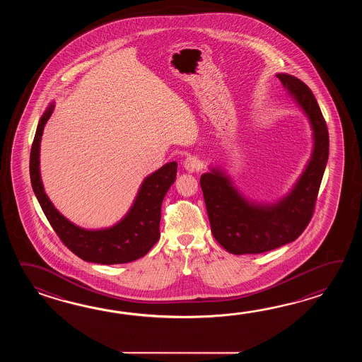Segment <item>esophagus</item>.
<instances>
[{
	"mask_svg": "<svg viewBox=\"0 0 362 362\" xmlns=\"http://www.w3.org/2000/svg\"><path fill=\"white\" fill-rule=\"evenodd\" d=\"M184 168L187 172H198L202 168V162H200L199 158L197 156H187L184 160Z\"/></svg>",
	"mask_w": 362,
	"mask_h": 362,
	"instance_id": "esophagus-1",
	"label": "esophagus"
}]
</instances>
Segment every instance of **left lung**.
I'll return each mask as SVG.
<instances>
[{"instance_id": "8db88e82", "label": "left lung", "mask_w": 362, "mask_h": 362, "mask_svg": "<svg viewBox=\"0 0 362 362\" xmlns=\"http://www.w3.org/2000/svg\"><path fill=\"white\" fill-rule=\"evenodd\" d=\"M287 94L307 116L312 154L300 176L276 202L247 198L221 167L209 165L200 177L211 230L230 254H262L293 242L313 215L315 199L329 159V132L312 90L298 77L277 74Z\"/></svg>"}]
</instances>
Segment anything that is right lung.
I'll return each mask as SVG.
<instances>
[{
	"instance_id": "obj_1",
	"label": "right lung",
	"mask_w": 362,
	"mask_h": 362,
	"mask_svg": "<svg viewBox=\"0 0 362 362\" xmlns=\"http://www.w3.org/2000/svg\"><path fill=\"white\" fill-rule=\"evenodd\" d=\"M50 102L40 117L30 158V175L33 192L50 225L62 242L80 259L97 264H125L141 259L160 237V208L170 186L176 180L177 163L164 164L160 170L144 178L128 212L112 226L85 229L69 221L54 207L45 192L40 172V146L47 120L54 111Z\"/></svg>"
}]
</instances>
